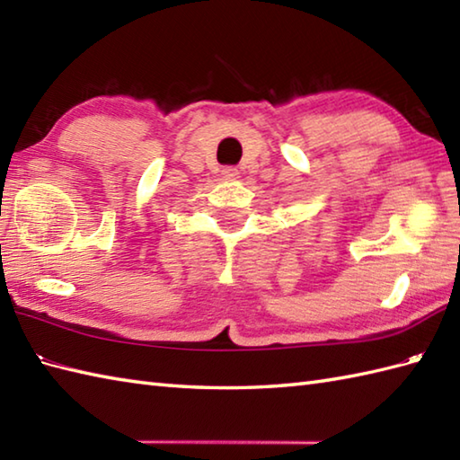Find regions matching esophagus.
Masks as SVG:
<instances>
[{
	"label": "esophagus",
	"instance_id": "esophagus-1",
	"mask_svg": "<svg viewBox=\"0 0 460 460\" xmlns=\"http://www.w3.org/2000/svg\"><path fill=\"white\" fill-rule=\"evenodd\" d=\"M221 175H223L225 180H235L237 175H239V170L233 168V165H227V168L221 170Z\"/></svg>",
	"mask_w": 460,
	"mask_h": 460
}]
</instances>
